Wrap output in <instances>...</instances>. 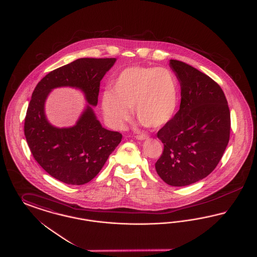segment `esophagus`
Here are the masks:
<instances>
[{"label": "esophagus", "mask_w": 257, "mask_h": 257, "mask_svg": "<svg viewBox=\"0 0 257 257\" xmlns=\"http://www.w3.org/2000/svg\"><path fill=\"white\" fill-rule=\"evenodd\" d=\"M147 138H148V136L146 134L137 135V136H136V139H137V140H141V141H142V140H146Z\"/></svg>", "instance_id": "34e87169"}]
</instances>
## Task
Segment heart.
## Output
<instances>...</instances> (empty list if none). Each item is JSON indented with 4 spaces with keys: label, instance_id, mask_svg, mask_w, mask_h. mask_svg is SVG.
Segmentation results:
<instances>
[{
    "label": "heart",
    "instance_id": "obj_1",
    "mask_svg": "<svg viewBox=\"0 0 257 257\" xmlns=\"http://www.w3.org/2000/svg\"><path fill=\"white\" fill-rule=\"evenodd\" d=\"M179 103V83L174 73L156 66L123 69L112 83V92L102 95V109L110 127L122 129L133 108L136 118L150 128H161L174 116Z\"/></svg>",
    "mask_w": 257,
    "mask_h": 257
}]
</instances>
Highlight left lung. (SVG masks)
Listing matches in <instances>:
<instances>
[{"label": "left lung", "instance_id": "obj_1", "mask_svg": "<svg viewBox=\"0 0 257 257\" xmlns=\"http://www.w3.org/2000/svg\"><path fill=\"white\" fill-rule=\"evenodd\" d=\"M181 86L180 108L157 137L164 150L155 164L171 186H188L215 170L230 137V111L220 87L206 74L183 61L171 60Z\"/></svg>", "mask_w": 257, "mask_h": 257}]
</instances>
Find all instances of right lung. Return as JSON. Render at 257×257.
<instances>
[{"label":"right lung","mask_w":257,"mask_h":257,"mask_svg":"<svg viewBox=\"0 0 257 257\" xmlns=\"http://www.w3.org/2000/svg\"><path fill=\"white\" fill-rule=\"evenodd\" d=\"M116 59H78L47 74L37 84L25 117L24 132L31 152L50 175L69 185L93 179L122 135L102 127L92 106H96L100 82ZM81 89L90 104L73 127L57 128L48 122L44 104L55 87Z\"/></svg>","instance_id":"right-lung-1"}]
</instances>
